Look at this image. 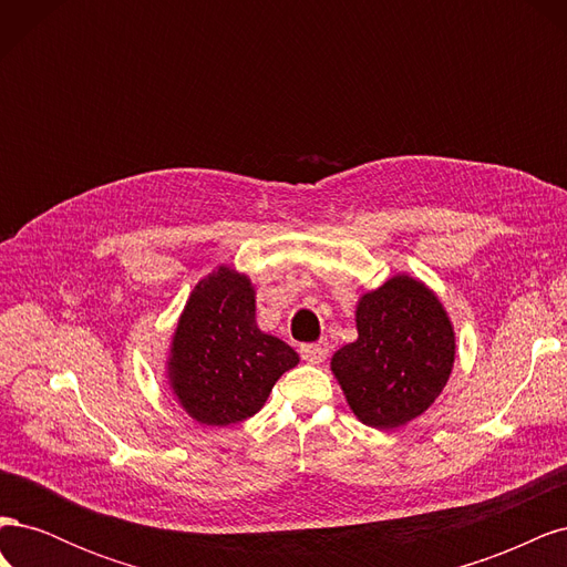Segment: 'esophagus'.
<instances>
[{
	"label": "esophagus",
	"mask_w": 567,
	"mask_h": 567,
	"mask_svg": "<svg viewBox=\"0 0 567 567\" xmlns=\"http://www.w3.org/2000/svg\"><path fill=\"white\" fill-rule=\"evenodd\" d=\"M300 354L307 364H321L329 357V342H307V346H300Z\"/></svg>",
	"instance_id": "1"
}]
</instances>
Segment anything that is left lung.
<instances>
[{
	"label": "left lung",
	"mask_w": 567,
	"mask_h": 567,
	"mask_svg": "<svg viewBox=\"0 0 567 567\" xmlns=\"http://www.w3.org/2000/svg\"><path fill=\"white\" fill-rule=\"evenodd\" d=\"M357 340L331 357L352 414L392 431L421 416L450 381L456 336L440 298L409 274H394L357 302Z\"/></svg>",
	"instance_id": "obj_1"
}]
</instances>
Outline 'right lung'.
Returning a JSON list of instances; mask_svg holds the SVG:
<instances>
[{
  "label": "right lung",
  "mask_w": 567,
  "mask_h": 567,
  "mask_svg": "<svg viewBox=\"0 0 567 567\" xmlns=\"http://www.w3.org/2000/svg\"><path fill=\"white\" fill-rule=\"evenodd\" d=\"M300 362L277 336L257 329L255 286L219 265L188 296L169 342L167 383L203 425H231L260 411L281 375Z\"/></svg>",
  "instance_id": "obj_1"
}]
</instances>
